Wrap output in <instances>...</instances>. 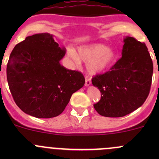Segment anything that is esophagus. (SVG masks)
<instances>
[{
  "label": "esophagus",
  "instance_id": "34e87169",
  "mask_svg": "<svg viewBox=\"0 0 159 159\" xmlns=\"http://www.w3.org/2000/svg\"><path fill=\"white\" fill-rule=\"evenodd\" d=\"M91 78H86V79H85V86H86V87H88V86L91 85Z\"/></svg>",
  "mask_w": 159,
  "mask_h": 159
}]
</instances>
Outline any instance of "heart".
I'll use <instances>...</instances> for the list:
<instances>
[{
  "mask_svg": "<svg viewBox=\"0 0 159 159\" xmlns=\"http://www.w3.org/2000/svg\"><path fill=\"white\" fill-rule=\"evenodd\" d=\"M68 55L77 65H79L81 61L86 62L87 70L91 75H98L105 71L111 66L116 58L115 51L102 44L81 46L77 53L70 50Z\"/></svg>",
  "mask_w": 159,
  "mask_h": 159,
  "instance_id": "heart-1",
  "label": "heart"
}]
</instances>
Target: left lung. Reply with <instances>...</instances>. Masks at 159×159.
<instances>
[{
	"instance_id": "8db88e82",
	"label": "left lung",
	"mask_w": 159,
	"mask_h": 159,
	"mask_svg": "<svg viewBox=\"0 0 159 159\" xmlns=\"http://www.w3.org/2000/svg\"><path fill=\"white\" fill-rule=\"evenodd\" d=\"M123 42L121 58L109 71L91 80L102 94L94 108L102 116L129 115L143 105L150 91L153 63L146 45L131 37Z\"/></svg>"
}]
</instances>
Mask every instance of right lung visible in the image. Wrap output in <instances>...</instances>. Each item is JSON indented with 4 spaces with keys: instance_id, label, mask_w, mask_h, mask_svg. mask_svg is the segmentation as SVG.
<instances>
[{
    "instance_id": "right-lung-1",
    "label": "right lung",
    "mask_w": 159,
    "mask_h": 159,
    "mask_svg": "<svg viewBox=\"0 0 159 159\" xmlns=\"http://www.w3.org/2000/svg\"><path fill=\"white\" fill-rule=\"evenodd\" d=\"M53 37L48 33L27 37L14 48L7 65L14 102L25 113L38 118L61 114L72 94L85 82L81 72L61 65L65 52Z\"/></svg>"
}]
</instances>
